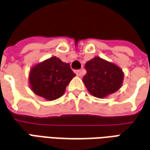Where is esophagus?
I'll return each instance as SVG.
<instances>
[{
    "label": "esophagus",
    "instance_id": "esophagus-1",
    "mask_svg": "<svg viewBox=\"0 0 150 150\" xmlns=\"http://www.w3.org/2000/svg\"><path fill=\"white\" fill-rule=\"evenodd\" d=\"M76 74H77V76H79V77H81L83 75V71L82 70H76Z\"/></svg>",
    "mask_w": 150,
    "mask_h": 150
}]
</instances>
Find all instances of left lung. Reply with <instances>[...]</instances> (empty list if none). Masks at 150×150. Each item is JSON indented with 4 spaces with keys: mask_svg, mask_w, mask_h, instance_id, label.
<instances>
[{
    "mask_svg": "<svg viewBox=\"0 0 150 150\" xmlns=\"http://www.w3.org/2000/svg\"><path fill=\"white\" fill-rule=\"evenodd\" d=\"M86 74L82 81L93 96L105 98L117 91L122 85L124 73L122 70L100 57H95L86 62Z\"/></svg>",
    "mask_w": 150,
    "mask_h": 150,
    "instance_id": "8db88e82",
    "label": "left lung"
}]
</instances>
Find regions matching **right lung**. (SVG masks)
Wrapping results in <instances>:
<instances>
[{
  "label": "right lung",
  "mask_w": 150,
  "mask_h": 150,
  "mask_svg": "<svg viewBox=\"0 0 150 150\" xmlns=\"http://www.w3.org/2000/svg\"><path fill=\"white\" fill-rule=\"evenodd\" d=\"M76 76L68 63L53 56L33 66L30 70V87L37 96L47 100L61 97L66 86Z\"/></svg>",
  "instance_id": "obj_1"
}]
</instances>
